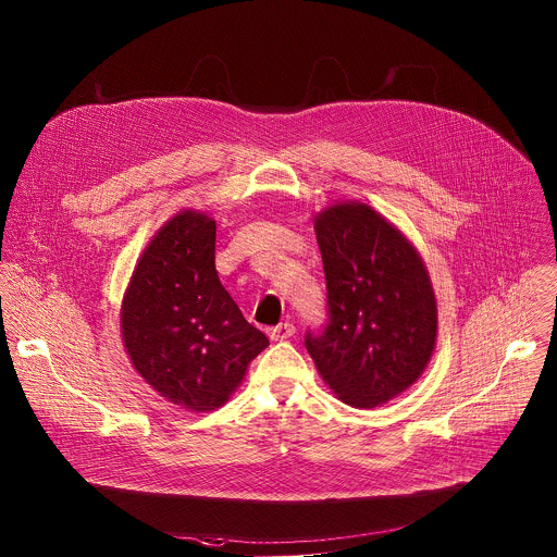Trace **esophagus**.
Wrapping results in <instances>:
<instances>
[{
    "mask_svg": "<svg viewBox=\"0 0 557 557\" xmlns=\"http://www.w3.org/2000/svg\"><path fill=\"white\" fill-rule=\"evenodd\" d=\"M295 335V325L293 323H280L277 327H273V330H269V337L271 339H288V337H293Z\"/></svg>",
    "mask_w": 557,
    "mask_h": 557,
    "instance_id": "1",
    "label": "esophagus"
}]
</instances>
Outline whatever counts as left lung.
I'll use <instances>...</instances> for the list:
<instances>
[{
    "label": "left lung",
    "mask_w": 557,
    "mask_h": 557,
    "mask_svg": "<svg viewBox=\"0 0 557 557\" xmlns=\"http://www.w3.org/2000/svg\"><path fill=\"white\" fill-rule=\"evenodd\" d=\"M327 323L306 348L335 396L372 409L424 372L437 339V304L413 245L366 205L325 209L317 222Z\"/></svg>",
    "instance_id": "left-lung-1"
}]
</instances>
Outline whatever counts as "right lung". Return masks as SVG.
Here are the masks:
<instances>
[{
  "mask_svg": "<svg viewBox=\"0 0 557 557\" xmlns=\"http://www.w3.org/2000/svg\"><path fill=\"white\" fill-rule=\"evenodd\" d=\"M215 234L205 213L172 218L144 249L122 304V339L135 370L191 411L222 407L269 346L220 282Z\"/></svg>",
  "mask_w": 557,
  "mask_h": 557,
  "instance_id": "right-lung-1",
  "label": "right lung"
}]
</instances>
